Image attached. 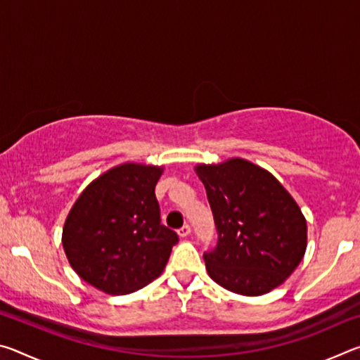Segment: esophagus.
Masks as SVG:
<instances>
[{
    "mask_svg": "<svg viewBox=\"0 0 360 360\" xmlns=\"http://www.w3.org/2000/svg\"><path fill=\"white\" fill-rule=\"evenodd\" d=\"M178 235L179 238H186V236L191 235V227H188V225H184V227L178 230Z\"/></svg>",
    "mask_w": 360,
    "mask_h": 360,
    "instance_id": "esophagus-1",
    "label": "esophagus"
}]
</instances>
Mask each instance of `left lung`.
<instances>
[{
	"instance_id": "left-lung-1",
	"label": "left lung",
	"mask_w": 360,
	"mask_h": 360,
	"mask_svg": "<svg viewBox=\"0 0 360 360\" xmlns=\"http://www.w3.org/2000/svg\"><path fill=\"white\" fill-rule=\"evenodd\" d=\"M217 229V246L206 252L208 275L233 294H268L300 264L308 227L300 206L265 168L241 157L198 163Z\"/></svg>"
}]
</instances>
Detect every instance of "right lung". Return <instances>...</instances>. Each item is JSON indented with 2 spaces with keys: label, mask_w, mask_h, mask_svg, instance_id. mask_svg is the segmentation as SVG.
Here are the masks:
<instances>
[{
  "label": "right lung",
  "mask_w": 360,
  "mask_h": 360,
  "mask_svg": "<svg viewBox=\"0 0 360 360\" xmlns=\"http://www.w3.org/2000/svg\"><path fill=\"white\" fill-rule=\"evenodd\" d=\"M163 167L127 162L84 188L62 243L79 278L109 295L136 292L162 275L178 235L160 224L155 184Z\"/></svg>",
  "instance_id": "1"
}]
</instances>
